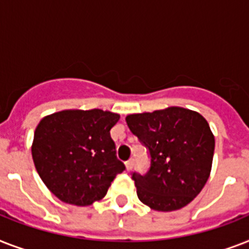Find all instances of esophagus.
Instances as JSON below:
<instances>
[{"instance_id": "obj_1", "label": "esophagus", "mask_w": 249, "mask_h": 249, "mask_svg": "<svg viewBox=\"0 0 249 249\" xmlns=\"http://www.w3.org/2000/svg\"><path fill=\"white\" fill-rule=\"evenodd\" d=\"M133 164H134V160H133V159L128 160V161L125 163V166H126V170H130V169H132V168H133Z\"/></svg>"}]
</instances>
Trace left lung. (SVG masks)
<instances>
[{
    "label": "left lung",
    "mask_w": 249,
    "mask_h": 249,
    "mask_svg": "<svg viewBox=\"0 0 249 249\" xmlns=\"http://www.w3.org/2000/svg\"><path fill=\"white\" fill-rule=\"evenodd\" d=\"M130 132L148 150L147 173L132 178L143 204L160 212L187 205L208 181L214 137L200 113L182 107L126 116Z\"/></svg>",
    "instance_id": "8db88e82"
}]
</instances>
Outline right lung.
I'll return each mask as SVG.
<instances>
[{
	"label": "right lung",
	"mask_w": 249,
	"mask_h": 249,
	"mask_svg": "<svg viewBox=\"0 0 249 249\" xmlns=\"http://www.w3.org/2000/svg\"><path fill=\"white\" fill-rule=\"evenodd\" d=\"M120 115L94 108L64 109L44 117L35 130L32 158L37 173L64 203L93 204L125 169L109 130Z\"/></svg>",
	"instance_id": "obj_1"
}]
</instances>
